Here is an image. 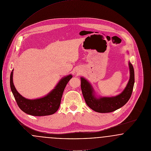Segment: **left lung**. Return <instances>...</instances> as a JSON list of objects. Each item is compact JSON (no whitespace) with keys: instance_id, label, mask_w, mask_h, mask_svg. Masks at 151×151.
Returning <instances> with one entry per match:
<instances>
[{"instance_id":"8db88e82","label":"left lung","mask_w":151,"mask_h":151,"mask_svg":"<svg viewBox=\"0 0 151 151\" xmlns=\"http://www.w3.org/2000/svg\"><path fill=\"white\" fill-rule=\"evenodd\" d=\"M129 79L124 90L117 96L101 97L96 94L91 84L83 77H81V89L86 105L93 110L101 113L113 112L124 106L129 100L135 83L134 70L129 62Z\"/></svg>"}]
</instances>
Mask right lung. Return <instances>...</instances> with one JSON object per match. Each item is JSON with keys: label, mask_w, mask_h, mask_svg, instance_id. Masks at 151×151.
I'll list each match as a JSON object with an SVG mask.
<instances>
[{"label": "right lung", "mask_w": 151, "mask_h": 151, "mask_svg": "<svg viewBox=\"0 0 151 151\" xmlns=\"http://www.w3.org/2000/svg\"><path fill=\"white\" fill-rule=\"evenodd\" d=\"M13 71L10 76V86L19 107L24 113L33 116H46L54 114L59 108L65 87L72 78L71 74L60 79L49 93L36 99H28L19 93L13 83Z\"/></svg>", "instance_id": "add662e5"}]
</instances>
